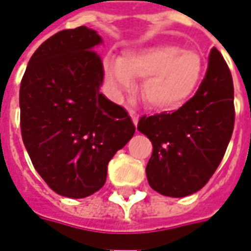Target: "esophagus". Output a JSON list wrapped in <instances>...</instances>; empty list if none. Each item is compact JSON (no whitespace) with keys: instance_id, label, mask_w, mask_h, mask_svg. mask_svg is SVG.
Returning a JSON list of instances; mask_svg holds the SVG:
<instances>
[{"instance_id":"obj_1","label":"esophagus","mask_w":251,"mask_h":251,"mask_svg":"<svg viewBox=\"0 0 251 251\" xmlns=\"http://www.w3.org/2000/svg\"><path fill=\"white\" fill-rule=\"evenodd\" d=\"M129 115H130V118H131V121H133V124L137 126V124H138V120H140L138 114H137L136 111H133V110H129Z\"/></svg>"}]
</instances>
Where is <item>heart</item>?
Masks as SVG:
<instances>
[{
	"mask_svg": "<svg viewBox=\"0 0 251 251\" xmlns=\"http://www.w3.org/2000/svg\"><path fill=\"white\" fill-rule=\"evenodd\" d=\"M204 62L195 50L164 43L133 50L104 63V77L114 95L130 91L136 79L142 83V97L151 107L161 111L179 109L199 87Z\"/></svg>",
	"mask_w": 251,
	"mask_h": 251,
	"instance_id": "1",
	"label": "heart"
}]
</instances>
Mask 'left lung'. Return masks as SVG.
<instances>
[{
    "mask_svg": "<svg viewBox=\"0 0 251 251\" xmlns=\"http://www.w3.org/2000/svg\"><path fill=\"white\" fill-rule=\"evenodd\" d=\"M231 72L216 48L198 91L174 113L142 117L137 129L152 141L147 165L149 185L158 194L184 198L198 192L221 164L234 129Z\"/></svg>",
    "mask_w": 251,
    "mask_h": 251,
    "instance_id": "8db88e82",
    "label": "left lung"
}]
</instances>
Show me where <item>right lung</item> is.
Segmentation results:
<instances>
[{
  "label": "right lung",
  "instance_id": "1",
  "mask_svg": "<svg viewBox=\"0 0 251 251\" xmlns=\"http://www.w3.org/2000/svg\"><path fill=\"white\" fill-rule=\"evenodd\" d=\"M102 43L87 26L57 32L30 57L20 87L21 136L33 167L56 194L82 199L103 187L107 164L136 127L100 93Z\"/></svg>",
  "mask_w": 251,
  "mask_h": 251
}]
</instances>
